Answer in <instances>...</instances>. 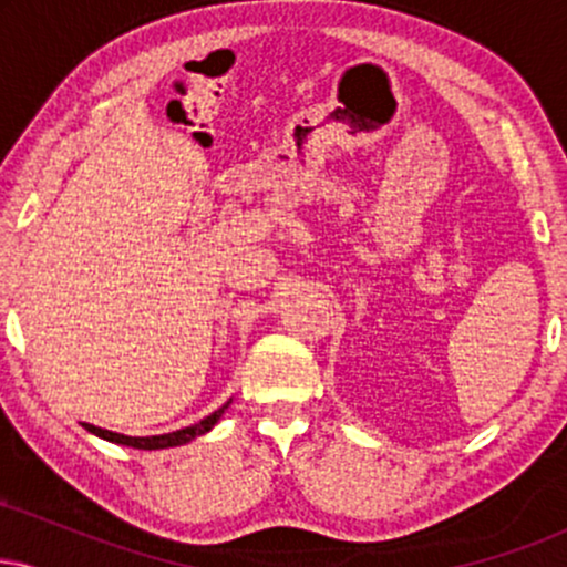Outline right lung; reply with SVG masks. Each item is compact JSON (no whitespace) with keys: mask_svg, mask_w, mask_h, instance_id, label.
<instances>
[{"mask_svg":"<svg viewBox=\"0 0 567 567\" xmlns=\"http://www.w3.org/2000/svg\"><path fill=\"white\" fill-rule=\"evenodd\" d=\"M226 408H229V402H226L224 408H218L216 413L207 415V419H202L199 424L186 426V429H178V432H171V434H154V437H127V434L109 432V429H101V426H93V424H84V429H87L90 434H95V437H103V440H109V442H116V445L138 447V451H162V447L186 445V442H192L194 437H199V434L210 432V429L218 424L220 413H224Z\"/></svg>","mask_w":567,"mask_h":567,"instance_id":"add662e5","label":"right lung"}]
</instances>
